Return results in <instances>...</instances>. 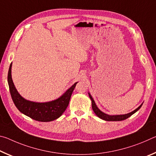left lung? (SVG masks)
I'll return each mask as SVG.
<instances>
[{
	"mask_svg": "<svg viewBox=\"0 0 156 156\" xmlns=\"http://www.w3.org/2000/svg\"><path fill=\"white\" fill-rule=\"evenodd\" d=\"M89 94V96L90 98V99L91 100V105H92V109L94 112V113H96V115L98 117H99L100 118H101L102 120H106V121H121V120H126V118H128L130 117L131 115H132L133 114V113H135L136 112H138V111L140 109V107H142V105L143 103H142L140 106L136 109L133 112H131L129 113H126V114H123V115H109V114H107V113H105L104 112H102V111H100L98 107H97V105L96 104V102H95L94 100L93 99V98L91 96V94L88 93Z\"/></svg>",
	"mask_w": 156,
	"mask_h": 156,
	"instance_id": "1",
	"label": "left lung"
}]
</instances>
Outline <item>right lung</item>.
I'll return each instance as SVG.
<instances>
[{"mask_svg": "<svg viewBox=\"0 0 156 156\" xmlns=\"http://www.w3.org/2000/svg\"><path fill=\"white\" fill-rule=\"evenodd\" d=\"M12 62L9 66L7 81L12 98L17 109L23 114L40 122H50L61 116L68 107L71 96L78 82L56 100L45 102L30 101L21 96L16 89L12 78Z\"/></svg>", "mask_w": 156, "mask_h": 156, "instance_id": "obj_1", "label": "right lung"}]
</instances>
